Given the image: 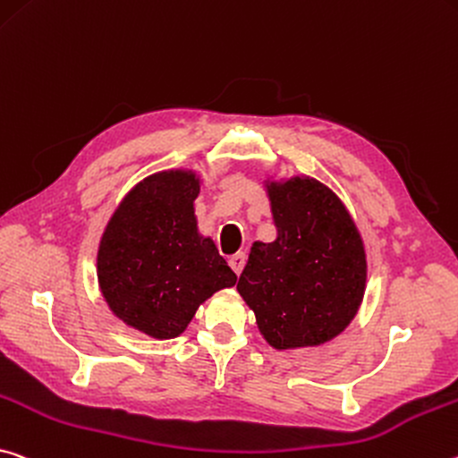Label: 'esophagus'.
<instances>
[{"instance_id": "34e87169", "label": "esophagus", "mask_w": 458, "mask_h": 458, "mask_svg": "<svg viewBox=\"0 0 458 458\" xmlns=\"http://www.w3.org/2000/svg\"><path fill=\"white\" fill-rule=\"evenodd\" d=\"M244 263H246V255H244V252H236V255H232V257L228 259V265L232 267V271H234L236 275L242 273Z\"/></svg>"}]
</instances>
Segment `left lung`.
Instances as JSON below:
<instances>
[{
	"mask_svg": "<svg viewBox=\"0 0 458 458\" xmlns=\"http://www.w3.org/2000/svg\"><path fill=\"white\" fill-rule=\"evenodd\" d=\"M268 195L277 241L252 246L236 289L271 346L322 344L346 328L362 300L360 236L320 181L289 179Z\"/></svg>",
	"mask_w": 458,
	"mask_h": 458,
	"instance_id": "1",
	"label": "left lung"
}]
</instances>
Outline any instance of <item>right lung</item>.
Returning <instances> with one entry per match:
<instances>
[{
	"label": "right lung",
	"instance_id": "1",
	"mask_svg": "<svg viewBox=\"0 0 458 458\" xmlns=\"http://www.w3.org/2000/svg\"><path fill=\"white\" fill-rule=\"evenodd\" d=\"M198 179L183 171L144 179L101 238L98 275L107 306L155 338L179 336L201 301L236 283L214 242L198 234Z\"/></svg>",
	"mask_w": 458,
	"mask_h": 458
}]
</instances>
